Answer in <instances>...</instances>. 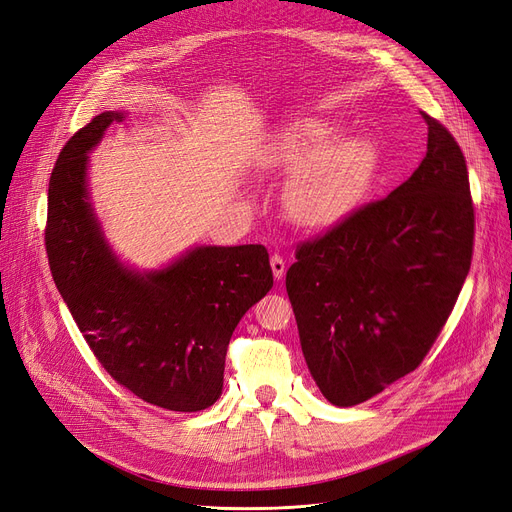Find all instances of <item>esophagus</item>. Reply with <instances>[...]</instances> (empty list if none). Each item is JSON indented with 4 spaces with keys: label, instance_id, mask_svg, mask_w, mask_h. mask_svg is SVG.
I'll list each match as a JSON object with an SVG mask.
<instances>
[{
    "label": "esophagus",
    "instance_id": "1",
    "mask_svg": "<svg viewBox=\"0 0 512 512\" xmlns=\"http://www.w3.org/2000/svg\"><path fill=\"white\" fill-rule=\"evenodd\" d=\"M270 266H272L274 278H276V280H282V276H285V272H287L285 259H282L278 253H274V255H272V259H270Z\"/></svg>",
    "mask_w": 512,
    "mask_h": 512
}]
</instances>
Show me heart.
Segmentation results:
<instances>
[{
    "mask_svg": "<svg viewBox=\"0 0 512 512\" xmlns=\"http://www.w3.org/2000/svg\"><path fill=\"white\" fill-rule=\"evenodd\" d=\"M325 118L291 122L274 141L268 166L291 175L285 189L287 217L310 230L348 217L363 202L380 168V149L369 137L338 139Z\"/></svg>",
    "mask_w": 512,
    "mask_h": 512,
    "instance_id": "b5f03b06",
    "label": "heart"
}]
</instances>
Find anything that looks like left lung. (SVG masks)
<instances>
[{"mask_svg":"<svg viewBox=\"0 0 512 512\" xmlns=\"http://www.w3.org/2000/svg\"><path fill=\"white\" fill-rule=\"evenodd\" d=\"M428 149L390 196L299 242L287 270L308 369L337 407L418 369L456 306L475 246L466 158L422 111Z\"/></svg>","mask_w":512,"mask_h":512,"instance_id":"left-lung-1","label":"left lung"}]
</instances>
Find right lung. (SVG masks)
<instances>
[{"label":"right lung","instance_id":"add662e5","mask_svg":"<svg viewBox=\"0 0 512 512\" xmlns=\"http://www.w3.org/2000/svg\"><path fill=\"white\" fill-rule=\"evenodd\" d=\"M124 113L105 111L65 143L48 185L46 253L54 285L92 354L120 386L168 411L211 407L244 312L274 276L263 244L196 246L160 272L111 255L92 215L88 151Z\"/></svg>","mask_w":512,"mask_h":512}]
</instances>
